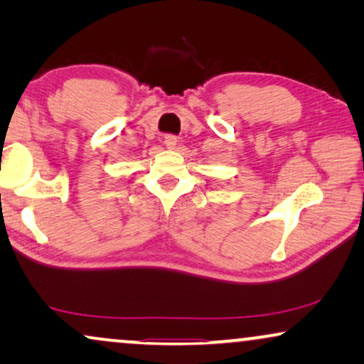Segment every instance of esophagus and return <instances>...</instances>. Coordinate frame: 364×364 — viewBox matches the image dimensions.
<instances>
[{
    "label": "esophagus",
    "instance_id": "1",
    "mask_svg": "<svg viewBox=\"0 0 364 364\" xmlns=\"http://www.w3.org/2000/svg\"><path fill=\"white\" fill-rule=\"evenodd\" d=\"M164 144H166L167 149H176L177 137L176 136H166V139H164Z\"/></svg>",
    "mask_w": 364,
    "mask_h": 364
}]
</instances>
